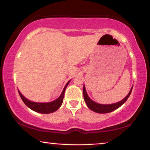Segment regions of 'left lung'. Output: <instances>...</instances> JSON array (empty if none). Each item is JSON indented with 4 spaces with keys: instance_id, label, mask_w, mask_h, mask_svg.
Here are the masks:
<instances>
[{
    "instance_id": "1",
    "label": "left lung",
    "mask_w": 150,
    "mask_h": 150,
    "mask_svg": "<svg viewBox=\"0 0 150 150\" xmlns=\"http://www.w3.org/2000/svg\"><path fill=\"white\" fill-rule=\"evenodd\" d=\"M132 90V88L130 89L129 93L128 94V95L126 96L123 100H122L121 101H120V102L118 103H113V104H109V105L99 104V103H96L94 102V101L91 100V99L89 98V96H88L85 86H83V93L84 100H85V102L86 103V105H87L88 108L94 111V112H96L98 113H107L111 112V111L115 110L116 109L119 108L120 106H122V105H123L126 100H127L128 97H129L130 94H131Z\"/></svg>"
}]
</instances>
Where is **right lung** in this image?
Listing matches in <instances>:
<instances>
[{"label": "right lung", "instance_id": "obj_1", "mask_svg": "<svg viewBox=\"0 0 150 150\" xmlns=\"http://www.w3.org/2000/svg\"><path fill=\"white\" fill-rule=\"evenodd\" d=\"M69 81L67 82L66 86H64V89H63L62 94H60V96L58 97L56 100L50 103H35L33 102L28 100V99L25 98V97L20 93V92L18 90L19 94L23 100V102L24 103V104L26 105L27 107H29L30 109L36 111V112L41 113H53L54 111L58 110L60 108V107L62 105L63 98H64V92L66 90V88L69 83Z\"/></svg>", "mask_w": 150, "mask_h": 150}]
</instances>
